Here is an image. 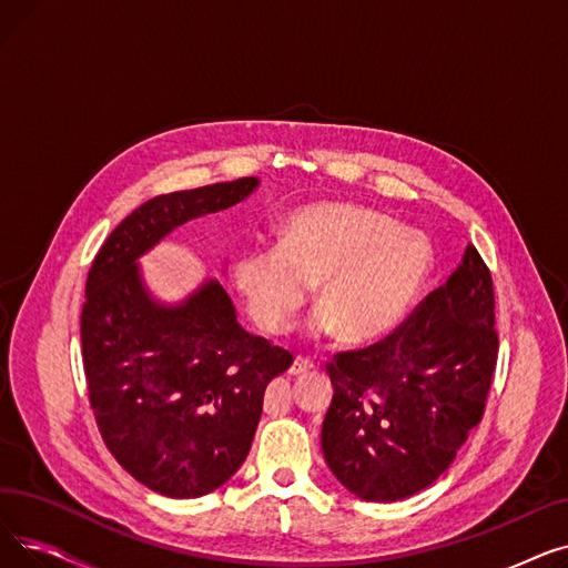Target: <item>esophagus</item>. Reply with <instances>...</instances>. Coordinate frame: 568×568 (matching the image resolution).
<instances>
[{
	"mask_svg": "<svg viewBox=\"0 0 568 568\" xmlns=\"http://www.w3.org/2000/svg\"><path fill=\"white\" fill-rule=\"evenodd\" d=\"M313 371V362L311 359H306V356H296L294 359V364L290 366V375H306V373H311Z\"/></svg>",
	"mask_w": 568,
	"mask_h": 568,
	"instance_id": "obj_1",
	"label": "esophagus"
}]
</instances>
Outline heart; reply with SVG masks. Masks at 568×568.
Returning <instances> with one entry per match:
<instances>
[{
  "mask_svg": "<svg viewBox=\"0 0 568 568\" xmlns=\"http://www.w3.org/2000/svg\"><path fill=\"white\" fill-rule=\"evenodd\" d=\"M433 268L422 234L375 209L324 202L294 212L281 244L253 246L234 262V285L266 334H283L311 287V336L366 345L389 336Z\"/></svg>",
  "mask_w": 568,
  "mask_h": 568,
  "instance_id": "b5f03b06",
  "label": "heart"
}]
</instances>
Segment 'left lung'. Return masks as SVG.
Wrapping results in <instances>:
<instances>
[{"mask_svg": "<svg viewBox=\"0 0 568 568\" xmlns=\"http://www.w3.org/2000/svg\"><path fill=\"white\" fill-rule=\"evenodd\" d=\"M495 294L479 251L384 341L329 364L322 454L366 501L428 488L481 422L497 364Z\"/></svg>", "mask_w": 568, "mask_h": 568, "instance_id": "obj_1", "label": "left lung"}]
</instances>
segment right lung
<instances>
[{"mask_svg": "<svg viewBox=\"0 0 568 568\" xmlns=\"http://www.w3.org/2000/svg\"><path fill=\"white\" fill-rule=\"evenodd\" d=\"M257 186V176H242L149 200L89 268L80 334L99 430L116 463L165 497H202L232 479L251 452L266 384L292 354L248 334L216 278L176 304L156 300L140 257Z\"/></svg>", "mask_w": 568, "mask_h": 568, "instance_id": "obj_1", "label": "right lung"}]
</instances>
